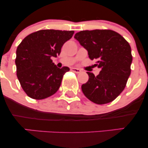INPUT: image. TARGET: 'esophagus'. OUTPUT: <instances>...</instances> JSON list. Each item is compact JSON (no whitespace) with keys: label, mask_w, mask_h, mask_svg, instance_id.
Masks as SVG:
<instances>
[{"label":"esophagus","mask_w":148,"mask_h":148,"mask_svg":"<svg viewBox=\"0 0 148 148\" xmlns=\"http://www.w3.org/2000/svg\"><path fill=\"white\" fill-rule=\"evenodd\" d=\"M71 70H72V72H74V73H76V74H79V73L81 72V69H79L78 68H74V67H72V68L71 69Z\"/></svg>","instance_id":"34e87169"}]
</instances>
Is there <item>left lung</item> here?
I'll return each mask as SVG.
<instances>
[{
  "label": "left lung",
  "mask_w": 148,
  "mask_h": 148,
  "mask_svg": "<svg viewBox=\"0 0 148 148\" xmlns=\"http://www.w3.org/2000/svg\"><path fill=\"white\" fill-rule=\"evenodd\" d=\"M74 38L88 51L90 59L96 60L95 66L101 69L97 76L87 72L89 79L81 86L85 96L97 104L113 101L125 89L131 74L130 44L111 30H83Z\"/></svg>",
  "instance_id": "1"
}]
</instances>
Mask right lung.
I'll use <instances>...</instances> for the list:
<instances>
[{
	"instance_id": "right-lung-1",
	"label": "right lung",
	"mask_w": 148,
	"mask_h": 148,
	"mask_svg": "<svg viewBox=\"0 0 148 148\" xmlns=\"http://www.w3.org/2000/svg\"><path fill=\"white\" fill-rule=\"evenodd\" d=\"M73 30H41L25 37L16 49V76L27 95L43 99L60 88L68 67L60 69L51 58L57 57L64 42L72 38Z\"/></svg>"
}]
</instances>
